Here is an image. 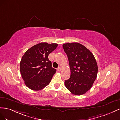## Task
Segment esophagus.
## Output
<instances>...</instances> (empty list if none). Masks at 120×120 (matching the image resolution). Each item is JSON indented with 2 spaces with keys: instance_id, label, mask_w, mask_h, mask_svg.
Here are the masks:
<instances>
[{
  "instance_id": "1",
  "label": "esophagus",
  "mask_w": 120,
  "mask_h": 120,
  "mask_svg": "<svg viewBox=\"0 0 120 120\" xmlns=\"http://www.w3.org/2000/svg\"><path fill=\"white\" fill-rule=\"evenodd\" d=\"M61 70H62V68H61V67H58V71H61Z\"/></svg>"
}]
</instances>
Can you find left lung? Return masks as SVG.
Returning <instances> with one entry per match:
<instances>
[{
    "instance_id": "obj_1",
    "label": "left lung",
    "mask_w": 120,
    "mask_h": 120,
    "mask_svg": "<svg viewBox=\"0 0 120 120\" xmlns=\"http://www.w3.org/2000/svg\"><path fill=\"white\" fill-rule=\"evenodd\" d=\"M63 49L67 55L70 77L65 81L66 87L72 94L81 95L91 88L98 72L96 60L90 51L78 43H66Z\"/></svg>"
}]
</instances>
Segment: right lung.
I'll return each instance as SVG.
<instances>
[{
    "label": "right lung",
    "mask_w": 120,
    "mask_h": 120,
    "mask_svg": "<svg viewBox=\"0 0 120 120\" xmlns=\"http://www.w3.org/2000/svg\"><path fill=\"white\" fill-rule=\"evenodd\" d=\"M57 46L56 43H41L24 54L20 62V71L27 87L38 91L50 83L56 70L52 68L48 56Z\"/></svg>",
    "instance_id": "obj_1"
}]
</instances>
